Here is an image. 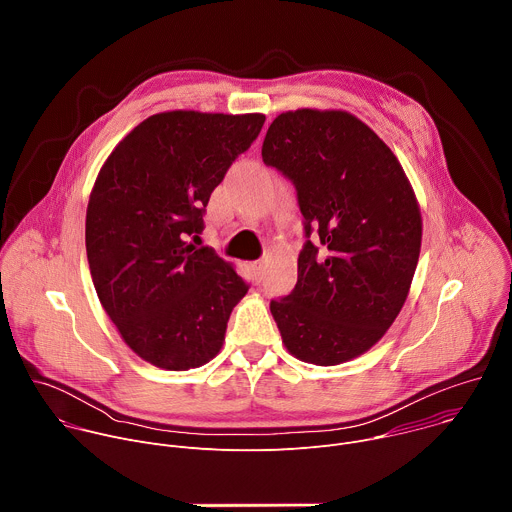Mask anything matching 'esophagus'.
<instances>
[{
	"label": "esophagus",
	"instance_id": "esophagus-1",
	"mask_svg": "<svg viewBox=\"0 0 512 512\" xmlns=\"http://www.w3.org/2000/svg\"><path fill=\"white\" fill-rule=\"evenodd\" d=\"M251 269H253V273H255V279L257 281H261V277H263V273H265V261H253L251 263Z\"/></svg>",
	"mask_w": 512,
	"mask_h": 512
}]
</instances>
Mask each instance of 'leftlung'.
I'll list each match as a JSON object with an SVG mask.
<instances>
[{"mask_svg":"<svg viewBox=\"0 0 512 512\" xmlns=\"http://www.w3.org/2000/svg\"><path fill=\"white\" fill-rule=\"evenodd\" d=\"M261 156L294 184L306 237L298 283L271 300L273 320L300 360L346 362L405 304L421 249L415 194L385 141L344 111L281 113Z\"/></svg>","mask_w":512,"mask_h":512,"instance_id":"obj_1","label":"left lung"}]
</instances>
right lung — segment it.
Instances as JSON below:
<instances>
[{
    "instance_id": "right-lung-1",
    "label": "right lung",
    "mask_w": 512,
    "mask_h": 512,
    "mask_svg": "<svg viewBox=\"0 0 512 512\" xmlns=\"http://www.w3.org/2000/svg\"><path fill=\"white\" fill-rule=\"evenodd\" d=\"M265 115L170 111L141 121L103 164L87 208L97 296L127 346L188 371L223 346L249 283L194 247L212 190L257 139Z\"/></svg>"
}]
</instances>
